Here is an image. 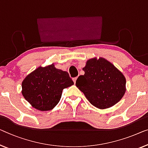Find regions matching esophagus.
<instances>
[{
  "mask_svg": "<svg viewBox=\"0 0 148 148\" xmlns=\"http://www.w3.org/2000/svg\"><path fill=\"white\" fill-rule=\"evenodd\" d=\"M77 78H78V77H75V78H72V80H73L74 84H76V80H77Z\"/></svg>",
  "mask_w": 148,
  "mask_h": 148,
  "instance_id": "obj_1",
  "label": "esophagus"
}]
</instances>
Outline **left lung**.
Wrapping results in <instances>:
<instances>
[{"instance_id":"1","label":"left lung","mask_w":148,"mask_h":148,"mask_svg":"<svg viewBox=\"0 0 148 148\" xmlns=\"http://www.w3.org/2000/svg\"><path fill=\"white\" fill-rule=\"evenodd\" d=\"M76 86L94 106L100 109L113 106L125 92V78L122 72L103 58L88 60Z\"/></svg>"}]
</instances>
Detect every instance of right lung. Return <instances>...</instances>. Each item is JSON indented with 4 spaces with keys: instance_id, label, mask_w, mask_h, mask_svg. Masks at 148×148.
Segmentation results:
<instances>
[{
    "instance_id": "obj_1",
    "label": "right lung",
    "mask_w": 148,
    "mask_h": 148,
    "mask_svg": "<svg viewBox=\"0 0 148 148\" xmlns=\"http://www.w3.org/2000/svg\"><path fill=\"white\" fill-rule=\"evenodd\" d=\"M73 84L68 72L57 69L52 64L28 74L22 83V94L34 108L48 111L59 102L63 89Z\"/></svg>"
}]
</instances>
